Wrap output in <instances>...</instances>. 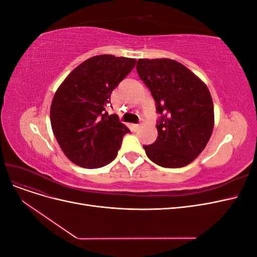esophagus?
<instances>
[{"instance_id":"34e87169","label":"esophagus","mask_w":257,"mask_h":257,"mask_svg":"<svg viewBox=\"0 0 257 257\" xmlns=\"http://www.w3.org/2000/svg\"><path fill=\"white\" fill-rule=\"evenodd\" d=\"M139 127H141V125H139V124H135V125H134V128L137 131Z\"/></svg>"}]
</instances>
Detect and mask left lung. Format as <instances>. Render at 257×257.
I'll return each instance as SVG.
<instances>
[{"label": "left lung", "mask_w": 257, "mask_h": 257, "mask_svg": "<svg viewBox=\"0 0 257 257\" xmlns=\"http://www.w3.org/2000/svg\"><path fill=\"white\" fill-rule=\"evenodd\" d=\"M136 69L161 114L157 141L144 146L147 157L166 168L189 165L213 131V103L207 85L175 60L139 59Z\"/></svg>", "instance_id": "left-lung-1"}]
</instances>
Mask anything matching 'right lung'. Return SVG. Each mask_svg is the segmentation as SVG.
I'll return each mask as SVG.
<instances>
[{"label": "right lung", "mask_w": 257, "mask_h": 257, "mask_svg": "<svg viewBox=\"0 0 257 257\" xmlns=\"http://www.w3.org/2000/svg\"><path fill=\"white\" fill-rule=\"evenodd\" d=\"M135 64V59L111 54L92 57L73 69L57 90L50 108L51 127L74 164L99 168L115 159L130 130L106 108L112 90Z\"/></svg>", "instance_id": "right-lung-1"}]
</instances>
